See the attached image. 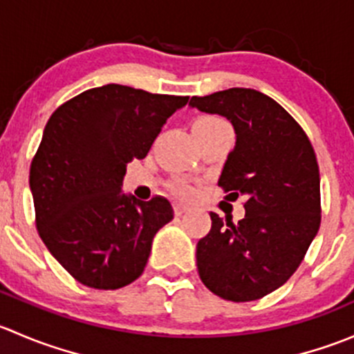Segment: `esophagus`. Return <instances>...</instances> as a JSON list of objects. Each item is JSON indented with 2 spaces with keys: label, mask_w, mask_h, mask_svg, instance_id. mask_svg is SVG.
I'll list each match as a JSON object with an SVG mask.
<instances>
[{
  "label": "esophagus",
  "mask_w": 354,
  "mask_h": 354,
  "mask_svg": "<svg viewBox=\"0 0 354 354\" xmlns=\"http://www.w3.org/2000/svg\"><path fill=\"white\" fill-rule=\"evenodd\" d=\"M188 210V207L185 205V203H174V214L176 216H181V214H185Z\"/></svg>",
  "instance_id": "1"
}]
</instances>
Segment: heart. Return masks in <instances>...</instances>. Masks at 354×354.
<instances>
[{
  "label": "heart",
  "mask_w": 354,
  "mask_h": 354,
  "mask_svg": "<svg viewBox=\"0 0 354 354\" xmlns=\"http://www.w3.org/2000/svg\"><path fill=\"white\" fill-rule=\"evenodd\" d=\"M216 127H230L223 118H217V116H198L197 120L194 121V128H216ZM176 192L180 195H190L192 194V188L188 187L187 183H178L176 185Z\"/></svg>",
  "instance_id": "heart-1"
}]
</instances>
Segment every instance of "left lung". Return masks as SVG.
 Returning <instances> with one entry per match:
<instances>
[{"mask_svg": "<svg viewBox=\"0 0 354 354\" xmlns=\"http://www.w3.org/2000/svg\"><path fill=\"white\" fill-rule=\"evenodd\" d=\"M192 108L227 118L236 144L219 185L245 195L236 224L210 212L197 243L198 276L214 295L253 301L283 286L320 227V174L308 137L281 104L253 88L192 97Z\"/></svg>", "mask_w": 354, "mask_h": 354, "instance_id": "obj_1", "label": "left lung"}]
</instances>
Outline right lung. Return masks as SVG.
Instances as JSON below:
<instances>
[{
    "label": "right lung",
    "mask_w": 354,
    "mask_h": 354,
    "mask_svg": "<svg viewBox=\"0 0 354 354\" xmlns=\"http://www.w3.org/2000/svg\"><path fill=\"white\" fill-rule=\"evenodd\" d=\"M187 102L183 95L108 84L82 92L49 118L28 176L35 226L84 286L118 289L144 272L173 207L164 197L142 202L124 195L123 176Z\"/></svg>",
    "instance_id": "right-lung-1"
}]
</instances>
